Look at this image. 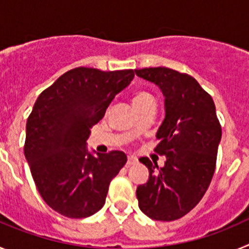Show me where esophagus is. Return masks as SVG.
<instances>
[{
  "label": "esophagus",
  "mask_w": 249,
  "mask_h": 249,
  "mask_svg": "<svg viewBox=\"0 0 249 249\" xmlns=\"http://www.w3.org/2000/svg\"><path fill=\"white\" fill-rule=\"evenodd\" d=\"M137 162H138V160L135 157V156H128V158H127V166H132V164H136Z\"/></svg>",
  "instance_id": "obj_1"
}]
</instances>
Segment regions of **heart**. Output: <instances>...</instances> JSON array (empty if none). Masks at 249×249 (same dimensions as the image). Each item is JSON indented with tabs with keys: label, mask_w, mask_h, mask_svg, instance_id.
<instances>
[{
	"label": "heart",
	"mask_w": 249,
	"mask_h": 249,
	"mask_svg": "<svg viewBox=\"0 0 249 249\" xmlns=\"http://www.w3.org/2000/svg\"><path fill=\"white\" fill-rule=\"evenodd\" d=\"M151 98H152V96L149 93H147V92H143V91H140V92H137L135 96H133V105L142 103V102H144V101L151 100Z\"/></svg>",
	"instance_id": "b5f03b06"
}]
</instances>
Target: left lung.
I'll use <instances>...</instances> for the list:
<instances>
[{"label": "left lung", "mask_w": 249, "mask_h": 249, "mask_svg": "<svg viewBox=\"0 0 249 249\" xmlns=\"http://www.w3.org/2000/svg\"><path fill=\"white\" fill-rule=\"evenodd\" d=\"M135 72L160 87L166 108L155 148L156 153L166 156V162L158 168L149 158H140L149 178L137 187L138 206L149 218L175 221L193 210L208 190L222 137L221 123L212 97L190 74L167 67Z\"/></svg>", "instance_id": "obj_1"}]
</instances>
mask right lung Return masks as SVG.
I'll list each match as a JSON object with an SVG mask.
<instances>
[{
	"label": "right lung",
	"instance_id": "right-lung-1",
	"mask_svg": "<svg viewBox=\"0 0 249 249\" xmlns=\"http://www.w3.org/2000/svg\"><path fill=\"white\" fill-rule=\"evenodd\" d=\"M133 70L77 67L39 94L26 124L25 156L37 190L53 211L86 218L101 210L111 181L127 162L122 151L94 157L86 141Z\"/></svg>",
	"mask_w": 249,
	"mask_h": 249
}]
</instances>
